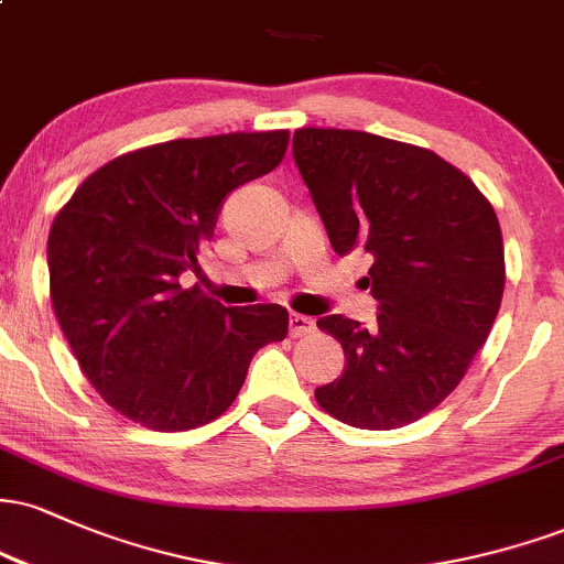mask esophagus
I'll use <instances>...</instances> for the list:
<instances>
[{"label":"esophagus","instance_id":"obj_1","mask_svg":"<svg viewBox=\"0 0 564 564\" xmlns=\"http://www.w3.org/2000/svg\"><path fill=\"white\" fill-rule=\"evenodd\" d=\"M315 332V321L307 318V315H300V313H291L289 318V334L294 336V339H300V336H307Z\"/></svg>","mask_w":564,"mask_h":564}]
</instances>
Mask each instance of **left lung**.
<instances>
[{"instance_id":"obj_1","label":"left lung","mask_w":564,"mask_h":564,"mask_svg":"<svg viewBox=\"0 0 564 564\" xmlns=\"http://www.w3.org/2000/svg\"><path fill=\"white\" fill-rule=\"evenodd\" d=\"M294 161L339 257L371 254L377 326L323 315L345 371L315 390L360 430H398L443 403L501 307L503 238L490 200L426 148L355 129L302 127Z\"/></svg>"}]
</instances>
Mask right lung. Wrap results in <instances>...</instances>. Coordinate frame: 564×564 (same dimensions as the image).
<instances>
[{"label":"right lung","instance_id":"add662e5","mask_svg":"<svg viewBox=\"0 0 564 564\" xmlns=\"http://www.w3.org/2000/svg\"><path fill=\"white\" fill-rule=\"evenodd\" d=\"M289 132L170 140L108 161L57 212L50 300L89 384L129 422L185 432L241 392L254 352L286 339L281 304L225 307L198 270L223 200L286 156Z\"/></svg>","mask_w":564,"mask_h":564}]
</instances>
